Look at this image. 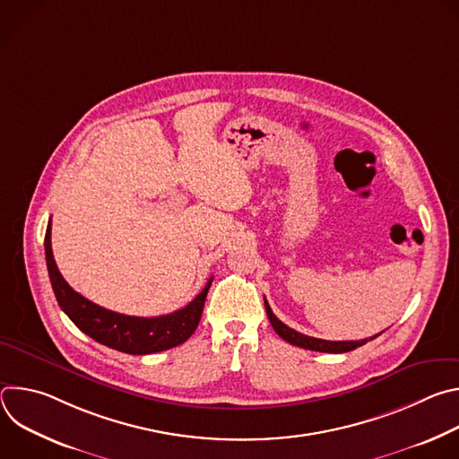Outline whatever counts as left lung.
<instances>
[{"label": "left lung", "mask_w": 459, "mask_h": 459, "mask_svg": "<svg viewBox=\"0 0 459 459\" xmlns=\"http://www.w3.org/2000/svg\"><path fill=\"white\" fill-rule=\"evenodd\" d=\"M265 308H267V316L271 319V325L274 326V331L278 333L280 338H283L287 343L290 345H296V347H301V349H307V351H316V352H331V354H342V352H351L361 345H365L367 342H372L374 338H377L379 334L372 336V338H367V340H359V342H326V340H317V338H310V336H305L294 329H290V326H287L283 321H280L273 308L269 307L267 299H265Z\"/></svg>", "instance_id": "obj_1"}]
</instances>
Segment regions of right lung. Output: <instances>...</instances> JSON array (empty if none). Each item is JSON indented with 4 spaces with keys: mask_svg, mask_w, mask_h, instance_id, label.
<instances>
[{
    "mask_svg": "<svg viewBox=\"0 0 459 459\" xmlns=\"http://www.w3.org/2000/svg\"><path fill=\"white\" fill-rule=\"evenodd\" d=\"M45 259L54 296L61 310L73 319L78 329L101 345L136 356L161 352L185 343L198 329L205 298L212 283L211 278L198 296L172 314L158 317L125 316L89 301L63 280L52 255L50 221L45 234Z\"/></svg>",
    "mask_w": 459,
    "mask_h": 459,
    "instance_id": "1",
    "label": "right lung"
}]
</instances>
